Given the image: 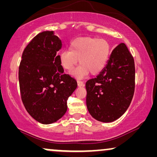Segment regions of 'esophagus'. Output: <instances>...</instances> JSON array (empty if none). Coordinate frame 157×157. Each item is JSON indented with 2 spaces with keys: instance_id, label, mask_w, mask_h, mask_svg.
Masks as SVG:
<instances>
[{
  "instance_id": "obj_1",
  "label": "esophagus",
  "mask_w": 157,
  "mask_h": 157,
  "mask_svg": "<svg viewBox=\"0 0 157 157\" xmlns=\"http://www.w3.org/2000/svg\"><path fill=\"white\" fill-rule=\"evenodd\" d=\"M77 83H78V86H84V83L82 81H77Z\"/></svg>"
}]
</instances>
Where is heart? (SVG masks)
<instances>
[{
    "mask_svg": "<svg viewBox=\"0 0 157 157\" xmlns=\"http://www.w3.org/2000/svg\"><path fill=\"white\" fill-rule=\"evenodd\" d=\"M111 47L105 39L94 37H79L70 44L69 50L62 51L59 62L62 68L68 71L74 69L78 63L81 64L73 72L76 78H81L91 74H99L104 69L109 56Z\"/></svg>",
    "mask_w": 157,
    "mask_h": 157,
    "instance_id": "b5f03b06",
    "label": "heart"
}]
</instances>
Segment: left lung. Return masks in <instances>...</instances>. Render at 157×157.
Wrapping results in <instances>:
<instances>
[{
  "instance_id": "8db88e82",
  "label": "left lung",
  "mask_w": 157,
  "mask_h": 157,
  "mask_svg": "<svg viewBox=\"0 0 157 157\" xmlns=\"http://www.w3.org/2000/svg\"><path fill=\"white\" fill-rule=\"evenodd\" d=\"M86 89L87 109L95 119L111 122L125 113L135 89L134 60L125 44L113 49L106 67L86 81Z\"/></svg>"
}]
</instances>
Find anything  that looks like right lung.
<instances>
[{
  "mask_svg": "<svg viewBox=\"0 0 157 157\" xmlns=\"http://www.w3.org/2000/svg\"><path fill=\"white\" fill-rule=\"evenodd\" d=\"M61 40L53 31L36 36L25 47L18 69L21 100L28 113L44 124L56 121L67 111L77 81L63 68L57 54Z\"/></svg>",
  "mask_w": 157,
  "mask_h": 157,
  "instance_id": "right-lung-1",
  "label": "right lung"
}]
</instances>
